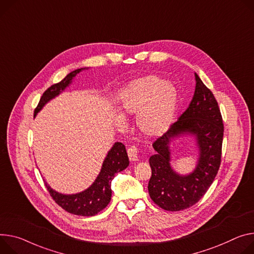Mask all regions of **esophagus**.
<instances>
[{
  "label": "esophagus",
  "mask_w": 254,
  "mask_h": 254,
  "mask_svg": "<svg viewBox=\"0 0 254 254\" xmlns=\"http://www.w3.org/2000/svg\"><path fill=\"white\" fill-rule=\"evenodd\" d=\"M137 148L135 146H130L127 149V155H128V159L130 161H136L137 160Z\"/></svg>",
  "instance_id": "34e87169"
}]
</instances>
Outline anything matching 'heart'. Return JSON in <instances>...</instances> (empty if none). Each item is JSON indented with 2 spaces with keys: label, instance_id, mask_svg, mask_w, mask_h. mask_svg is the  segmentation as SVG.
Returning <instances> with one entry per match:
<instances>
[{
  "label": "heart",
  "instance_id": "obj_1",
  "mask_svg": "<svg viewBox=\"0 0 254 254\" xmlns=\"http://www.w3.org/2000/svg\"><path fill=\"white\" fill-rule=\"evenodd\" d=\"M178 103L176 88L156 75L130 82L121 96L124 117L136 114L135 126L148 137L162 135L173 123ZM121 127L123 122H119Z\"/></svg>",
  "mask_w": 254,
  "mask_h": 254
}]
</instances>
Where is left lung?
<instances>
[{"mask_svg": "<svg viewBox=\"0 0 254 254\" xmlns=\"http://www.w3.org/2000/svg\"><path fill=\"white\" fill-rule=\"evenodd\" d=\"M195 81L194 95L188 109L153 143L156 154L149 160L152 169L149 194L165 211H182L195 204L211 187L221 165L224 125L220 107L213 92L196 74ZM184 132L196 134L200 158L191 175L180 177L170 167L169 143Z\"/></svg>", "mask_w": 254, "mask_h": 254, "instance_id": "1", "label": "left lung"}]
</instances>
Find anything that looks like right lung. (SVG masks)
<instances>
[{
	"label": "right lung",
	"instance_id": "1",
	"mask_svg": "<svg viewBox=\"0 0 254 254\" xmlns=\"http://www.w3.org/2000/svg\"><path fill=\"white\" fill-rule=\"evenodd\" d=\"M82 70H84V68H78V70L71 72L61 82L52 85L45 90L34 110V115L45 103L59 95L60 92L68 86L72 79ZM128 163L129 161L125 145L118 142L113 145L111 150L108 152L98 177L88 190L77 194L65 195L53 190L48 186V183L44 184L54 200L64 211L78 216L91 217L105 209L106 205L109 203L111 199V181L115 173L125 170L128 166Z\"/></svg>",
	"mask_w": 254,
	"mask_h": 254
}]
</instances>
